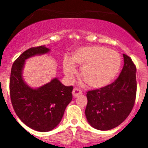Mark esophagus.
<instances>
[{
	"label": "esophagus",
	"mask_w": 148,
	"mask_h": 148,
	"mask_svg": "<svg viewBox=\"0 0 148 148\" xmlns=\"http://www.w3.org/2000/svg\"><path fill=\"white\" fill-rule=\"evenodd\" d=\"M80 94H82V90H81L80 89H78V88L73 89V95H74L75 97L78 96V95H80Z\"/></svg>",
	"instance_id": "34e87169"
}]
</instances>
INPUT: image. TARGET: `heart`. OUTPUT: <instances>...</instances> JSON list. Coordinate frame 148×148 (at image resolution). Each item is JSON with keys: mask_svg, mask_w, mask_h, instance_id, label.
<instances>
[{"mask_svg": "<svg viewBox=\"0 0 148 148\" xmlns=\"http://www.w3.org/2000/svg\"><path fill=\"white\" fill-rule=\"evenodd\" d=\"M75 65L82 67L81 77L90 87L101 88L117 75L121 58L117 52L103 47H84L74 51L70 60H64L63 70L68 78H73L76 73Z\"/></svg>", "mask_w": 148, "mask_h": 148, "instance_id": "obj_1", "label": "heart"}]
</instances>
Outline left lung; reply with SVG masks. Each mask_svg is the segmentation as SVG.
<instances>
[{"label":"left lung","instance_id":"1","mask_svg":"<svg viewBox=\"0 0 148 148\" xmlns=\"http://www.w3.org/2000/svg\"><path fill=\"white\" fill-rule=\"evenodd\" d=\"M124 66L112 84L87 92V119L92 127L109 130L127 119L136 96V67L131 58L123 54Z\"/></svg>","mask_w":148,"mask_h":148}]
</instances>
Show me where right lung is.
<instances>
[{
    "label": "right lung",
    "mask_w": 148,
    "mask_h": 148,
    "mask_svg": "<svg viewBox=\"0 0 148 148\" xmlns=\"http://www.w3.org/2000/svg\"><path fill=\"white\" fill-rule=\"evenodd\" d=\"M49 52L45 46L23 52L13 63L10 79V99L15 113L27 126L40 132L50 131L59 124L73 99V86H64L57 78L37 89L23 81L22 70L26 60Z\"/></svg>",
    "instance_id": "obj_1"
}]
</instances>
